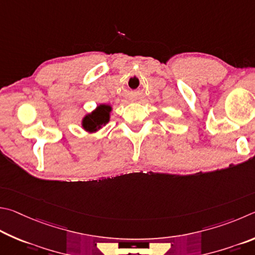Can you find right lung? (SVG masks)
I'll use <instances>...</instances> for the list:
<instances>
[{
  "label": "right lung",
  "instance_id": "obj_1",
  "mask_svg": "<svg viewBox=\"0 0 255 255\" xmlns=\"http://www.w3.org/2000/svg\"><path fill=\"white\" fill-rule=\"evenodd\" d=\"M111 111L112 107L110 105H98L95 111H93L92 113L84 116L82 121V127L84 130L89 133L100 130L102 127H104L105 124L109 123Z\"/></svg>",
  "mask_w": 255,
  "mask_h": 255
}]
</instances>
